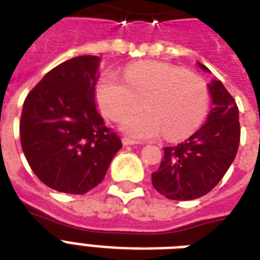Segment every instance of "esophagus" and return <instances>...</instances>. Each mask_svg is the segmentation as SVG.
<instances>
[{
    "label": "esophagus",
    "instance_id": "esophagus-1",
    "mask_svg": "<svg viewBox=\"0 0 260 260\" xmlns=\"http://www.w3.org/2000/svg\"><path fill=\"white\" fill-rule=\"evenodd\" d=\"M122 144H123L124 146H127V145H137L138 142H137V141L130 140V138H123V140H122Z\"/></svg>",
    "mask_w": 260,
    "mask_h": 260
}]
</instances>
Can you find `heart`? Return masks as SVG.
<instances>
[{
  "label": "heart",
  "mask_w": 260,
  "mask_h": 260,
  "mask_svg": "<svg viewBox=\"0 0 260 260\" xmlns=\"http://www.w3.org/2000/svg\"><path fill=\"white\" fill-rule=\"evenodd\" d=\"M96 98L112 120L140 107L145 111L122 120L120 130L138 140L186 138L202 124L209 108V90L203 78L166 62H140L128 66L124 78L108 73L100 78Z\"/></svg>",
  "instance_id": "1"
}]
</instances>
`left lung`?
<instances>
[{"label": "left lung", "instance_id": "8db88e82", "mask_svg": "<svg viewBox=\"0 0 260 260\" xmlns=\"http://www.w3.org/2000/svg\"><path fill=\"white\" fill-rule=\"evenodd\" d=\"M199 69L209 72L198 62ZM212 110L198 132L175 146L164 148L158 170L152 174L154 188L174 201L201 198L212 191L236 157L240 142L239 108L220 80L207 84Z\"/></svg>", "mask_w": 260, "mask_h": 260}]
</instances>
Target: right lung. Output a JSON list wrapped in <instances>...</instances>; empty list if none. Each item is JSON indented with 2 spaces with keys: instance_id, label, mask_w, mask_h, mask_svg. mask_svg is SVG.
<instances>
[{
  "instance_id": "1",
  "label": "right lung",
  "mask_w": 260,
  "mask_h": 260,
  "mask_svg": "<svg viewBox=\"0 0 260 260\" xmlns=\"http://www.w3.org/2000/svg\"><path fill=\"white\" fill-rule=\"evenodd\" d=\"M100 61L81 55L63 62L24 102L20 140L25 158L39 180L59 192L92 190L122 148L94 103Z\"/></svg>"
}]
</instances>
